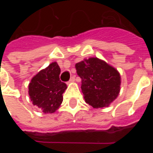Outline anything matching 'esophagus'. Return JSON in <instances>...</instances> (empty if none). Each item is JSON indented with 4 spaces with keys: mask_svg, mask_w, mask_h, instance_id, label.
<instances>
[{
    "mask_svg": "<svg viewBox=\"0 0 153 153\" xmlns=\"http://www.w3.org/2000/svg\"><path fill=\"white\" fill-rule=\"evenodd\" d=\"M74 81H75V76H73L71 77V79H70V81H69V83H73Z\"/></svg>",
    "mask_w": 153,
    "mask_h": 153,
    "instance_id": "1",
    "label": "esophagus"
}]
</instances>
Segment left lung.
<instances>
[{"label":"left lung","instance_id":"8db88e82","mask_svg":"<svg viewBox=\"0 0 153 153\" xmlns=\"http://www.w3.org/2000/svg\"><path fill=\"white\" fill-rule=\"evenodd\" d=\"M81 78V89L86 103L93 108L107 107L120 91L121 78L115 68L97 57L83 59L75 65Z\"/></svg>","mask_w":153,"mask_h":153}]
</instances>
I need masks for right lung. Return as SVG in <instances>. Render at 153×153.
Listing matches in <instances>:
<instances>
[{
  "label": "right lung",
  "mask_w": 153,
  "mask_h": 153,
  "mask_svg": "<svg viewBox=\"0 0 153 153\" xmlns=\"http://www.w3.org/2000/svg\"><path fill=\"white\" fill-rule=\"evenodd\" d=\"M60 69L57 62H52L32 78L28 84L31 102L44 114L54 113L63 102L66 84L60 80Z\"/></svg>",
  "instance_id": "add662e5"
}]
</instances>
